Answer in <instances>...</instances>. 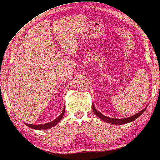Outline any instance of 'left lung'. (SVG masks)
I'll use <instances>...</instances> for the list:
<instances>
[{"mask_svg":"<svg viewBox=\"0 0 160 160\" xmlns=\"http://www.w3.org/2000/svg\"><path fill=\"white\" fill-rule=\"evenodd\" d=\"M148 105L144 108L143 110H142L140 112H138L135 115H134L132 116L129 117V118H122V119H117V118H109V117L105 116L104 115H102V113L98 111V110H96L95 106H94V104L92 103V110L93 112H95V114L97 115L99 118L101 119V120H103L104 122H106L108 123H110L112 124V125H123V124H127L129 122H131L134 120H135L136 119H138L139 116H140L142 114L144 111H145Z\"/></svg>","mask_w":160,"mask_h":160,"instance_id":"left-lung-1","label":"left lung"}]
</instances>
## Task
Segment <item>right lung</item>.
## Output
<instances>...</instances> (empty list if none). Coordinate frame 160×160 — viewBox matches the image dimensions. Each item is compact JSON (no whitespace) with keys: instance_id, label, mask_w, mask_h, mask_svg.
I'll return each instance as SVG.
<instances>
[{"instance_id":"1","label":"right lung","mask_w":160,"mask_h":160,"mask_svg":"<svg viewBox=\"0 0 160 160\" xmlns=\"http://www.w3.org/2000/svg\"><path fill=\"white\" fill-rule=\"evenodd\" d=\"M65 114V108L63 109L62 113L58 117V118L55 119V120H52V122H50L45 123V124H42V125H31V124H28V123H25L28 127H29L30 128L34 129V130H48L52 127H54L57 125V124L59 122L62 120L63 115Z\"/></svg>"}]
</instances>
